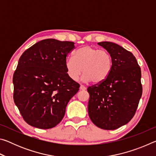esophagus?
I'll list each match as a JSON object with an SVG mask.
<instances>
[{"label": "esophagus", "mask_w": 156, "mask_h": 156, "mask_svg": "<svg viewBox=\"0 0 156 156\" xmlns=\"http://www.w3.org/2000/svg\"><path fill=\"white\" fill-rule=\"evenodd\" d=\"M80 90H85L86 87L84 85H82V84H81V85L80 86Z\"/></svg>", "instance_id": "1"}]
</instances>
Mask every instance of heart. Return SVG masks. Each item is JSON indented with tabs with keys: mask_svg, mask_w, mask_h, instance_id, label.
I'll return each instance as SVG.
<instances>
[{
	"mask_svg": "<svg viewBox=\"0 0 156 156\" xmlns=\"http://www.w3.org/2000/svg\"><path fill=\"white\" fill-rule=\"evenodd\" d=\"M112 58L105 49L84 45L74 53V58L67 57L65 68L69 77L77 80L83 70V79L95 84L101 83L109 76L112 69Z\"/></svg>",
	"mask_w": 156,
	"mask_h": 156,
	"instance_id": "heart-1",
	"label": "heart"
}]
</instances>
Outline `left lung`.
I'll list each match as a JSON object with an SVG mask.
<instances>
[{
    "label": "left lung",
    "mask_w": 156,
    "mask_h": 156,
    "mask_svg": "<svg viewBox=\"0 0 156 156\" xmlns=\"http://www.w3.org/2000/svg\"><path fill=\"white\" fill-rule=\"evenodd\" d=\"M109 53L112 69L105 81L89 87L88 113L95 125L114 130L127 124L142 96L141 69L131 52L111 42L98 43Z\"/></svg>",
    "instance_id": "8db88e82"
}]
</instances>
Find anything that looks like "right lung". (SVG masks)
<instances>
[{"instance_id":"right-lung-1","label":"right lung","mask_w":156,"mask_h":156,"mask_svg":"<svg viewBox=\"0 0 156 156\" xmlns=\"http://www.w3.org/2000/svg\"><path fill=\"white\" fill-rule=\"evenodd\" d=\"M74 47L73 42L44 39L20 56L13 76L14 100L30 125L47 129L62 120L80 87L65 68L67 56Z\"/></svg>"}]
</instances>
